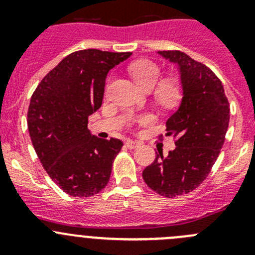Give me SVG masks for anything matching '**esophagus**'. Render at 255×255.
Instances as JSON below:
<instances>
[{
	"instance_id": "1",
	"label": "esophagus",
	"mask_w": 255,
	"mask_h": 255,
	"mask_svg": "<svg viewBox=\"0 0 255 255\" xmlns=\"http://www.w3.org/2000/svg\"><path fill=\"white\" fill-rule=\"evenodd\" d=\"M139 145H140V143L134 142V140H127V142H126V146H127L128 149H135V148H138Z\"/></svg>"
}]
</instances>
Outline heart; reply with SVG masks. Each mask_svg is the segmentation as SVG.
Returning <instances> with one entry per match:
<instances>
[{
  "label": "heart",
  "instance_id": "b5f03b06",
  "mask_svg": "<svg viewBox=\"0 0 255 255\" xmlns=\"http://www.w3.org/2000/svg\"><path fill=\"white\" fill-rule=\"evenodd\" d=\"M128 71L138 85L144 90L153 89V97L159 106L174 109L182 97V84L177 76H165L159 80L161 70L158 64L148 59H139L128 66ZM153 120L150 115L142 117L143 123Z\"/></svg>",
  "mask_w": 255,
  "mask_h": 255
}]
</instances>
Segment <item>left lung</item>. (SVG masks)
Returning a JSON list of instances; mask_svg holds the SVG:
<instances>
[{"label": "left lung", "mask_w": 255, "mask_h": 255, "mask_svg": "<svg viewBox=\"0 0 255 255\" xmlns=\"http://www.w3.org/2000/svg\"><path fill=\"white\" fill-rule=\"evenodd\" d=\"M159 54L179 64L184 97L166 122L165 135H173L176 148L168 156L159 151L143 179L156 194L173 199L194 191L210 174L226 139L230 104L221 80L205 64L180 50Z\"/></svg>", "instance_id": "1"}]
</instances>
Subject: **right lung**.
<instances>
[{
  "label": "right lung",
  "instance_id": "obj_1",
  "mask_svg": "<svg viewBox=\"0 0 255 255\" xmlns=\"http://www.w3.org/2000/svg\"><path fill=\"white\" fill-rule=\"evenodd\" d=\"M129 55L74 51L33 92L27 113L32 144L50 179L70 196H94L109 182L123 143L91 135L87 123L102 105L107 73Z\"/></svg>",
  "mask_w": 255,
  "mask_h": 255
}]
</instances>
